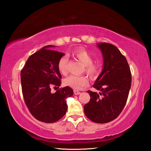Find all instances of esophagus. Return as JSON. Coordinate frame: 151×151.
I'll list each match as a JSON object with an SVG mask.
<instances>
[{"instance_id":"1","label":"esophagus","mask_w":151,"mask_h":151,"mask_svg":"<svg viewBox=\"0 0 151 151\" xmlns=\"http://www.w3.org/2000/svg\"><path fill=\"white\" fill-rule=\"evenodd\" d=\"M74 93H75V95H79V94L80 93V92L79 91H78V90H74Z\"/></svg>"}]
</instances>
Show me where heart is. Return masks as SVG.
Listing matches in <instances>:
<instances>
[{"mask_svg": "<svg viewBox=\"0 0 151 151\" xmlns=\"http://www.w3.org/2000/svg\"><path fill=\"white\" fill-rule=\"evenodd\" d=\"M75 57L84 65V71L92 78H96L100 70L99 64L93 63V58L87 50L78 49L73 52ZM68 57L64 55L60 58L58 63V70L63 75H66L68 68ZM64 84L75 90H81L89 85V79L85 76L70 75L64 80Z\"/></svg>", "mask_w": 151, "mask_h": 151, "instance_id": "obj_1", "label": "heart"}]
</instances>
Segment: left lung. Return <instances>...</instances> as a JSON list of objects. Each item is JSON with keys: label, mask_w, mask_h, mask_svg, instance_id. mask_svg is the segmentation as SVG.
<instances>
[{"label": "left lung", "mask_w": 151, "mask_h": 151, "mask_svg": "<svg viewBox=\"0 0 151 151\" xmlns=\"http://www.w3.org/2000/svg\"><path fill=\"white\" fill-rule=\"evenodd\" d=\"M104 66L93 84L97 92L87 91L90 96L84 106L86 116L97 123L113 121L122 113L125 106L132 84V74L126 58L118 49L108 43H99Z\"/></svg>", "instance_id": "1"}]
</instances>
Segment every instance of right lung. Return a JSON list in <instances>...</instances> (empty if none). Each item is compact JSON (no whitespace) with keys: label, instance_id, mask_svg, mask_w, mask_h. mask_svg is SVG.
Here are the masks:
<instances>
[{"label":"right lung","instance_id":"obj_1","mask_svg":"<svg viewBox=\"0 0 151 151\" xmlns=\"http://www.w3.org/2000/svg\"><path fill=\"white\" fill-rule=\"evenodd\" d=\"M47 45L28 58L21 71L22 93L25 104L34 118L44 123H54L66 114V98L73 96L69 87L51 93V88L61 84L58 63L64 54Z\"/></svg>","mask_w":151,"mask_h":151}]
</instances>
